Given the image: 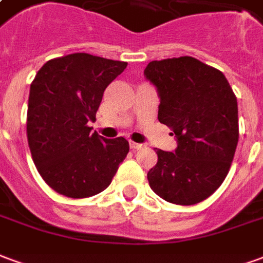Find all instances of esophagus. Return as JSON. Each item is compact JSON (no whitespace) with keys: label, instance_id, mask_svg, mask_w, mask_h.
Returning a JSON list of instances; mask_svg holds the SVG:
<instances>
[{"label":"esophagus","instance_id":"1","mask_svg":"<svg viewBox=\"0 0 263 263\" xmlns=\"http://www.w3.org/2000/svg\"><path fill=\"white\" fill-rule=\"evenodd\" d=\"M129 146H131V149H134V151H137V149H141L143 146L142 143H137V142H129Z\"/></svg>","mask_w":263,"mask_h":263}]
</instances>
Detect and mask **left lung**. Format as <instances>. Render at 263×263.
<instances>
[{
	"label": "left lung",
	"mask_w": 263,
	"mask_h": 263,
	"mask_svg": "<svg viewBox=\"0 0 263 263\" xmlns=\"http://www.w3.org/2000/svg\"><path fill=\"white\" fill-rule=\"evenodd\" d=\"M145 76L159 92L158 120L177 138L175 152L156 149L151 189L166 201H203L230 172L238 137V104L226 76L192 56L154 60Z\"/></svg>",
	"instance_id": "1"
}]
</instances>
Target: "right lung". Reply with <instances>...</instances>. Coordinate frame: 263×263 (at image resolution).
Instances as JSON below:
<instances>
[{"instance_id":"1","label":"right lung","mask_w":263,"mask_h":263,"mask_svg":"<svg viewBox=\"0 0 263 263\" xmlns=\"http://www.w3.org/2000/svg\"><path fill=\"white\" fill-rule=\"evenodd\" d=\"M126 62L71 53L46 62L31 83L26 137L49 187L70 198L103 192L129 152L125 138L91 134L104 90Z\"/></svg>"}]
</instances>
